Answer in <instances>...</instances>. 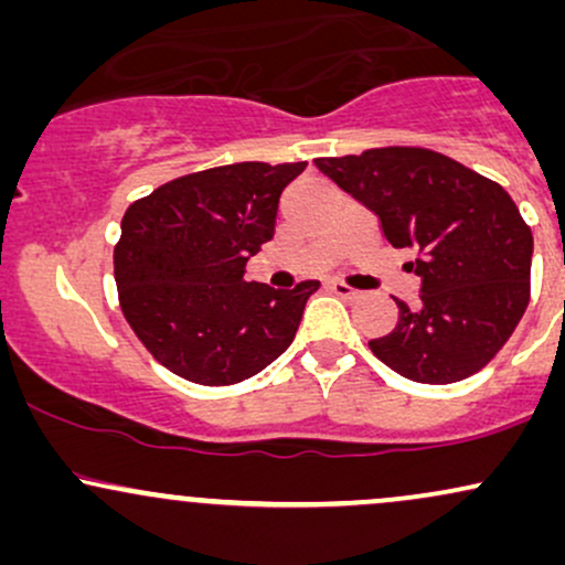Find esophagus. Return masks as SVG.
I'll return each instance as SVG.
<instances>
[{"instance_id": "obj_1", "label": "esophagus", "mask_w": 565, "mask_h": 565, "mask_svg": "<svg viewBox=\"0 0 565 565\" xmlns=\"http://www.w3.org/2000/svg\"><path fill=\"white\" fill-rule=\"evenodd\" d=\"M329 289H332L337 297H342V300H353V297L359 295V291L350 289L348 284H342V281H329Z\"/></svg>"}]
</instances>
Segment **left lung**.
Masks as SVG:
<instances>
[{
    "label": "left lung",
    "mask_w": 565,
    "mask_h": 565,
    "mask_svg": "<svg viewBox=\"0 0 565 565\" xmlns=\"http://www.w3.org/2000/svg\"><path fill=\"white\" fill-rule=\"evenodd\" d=\"M316 170L377 215L387 244L414 252L419 305L395 300L398 323L369 342L372 353L425 385L489 364L529 305L534 238L510 193L427 148L316 159Z\"/></svg>",
    "instance_id": "1"
}]
</instances>
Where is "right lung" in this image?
<instances>
[{"label": "right lung", "mask_w": 565, "mask_h": 565, "mask_svg": "<svg viewBox=\"0 0 565 565\" xmlns=\"http://www.w3.org/2000/svg\"><path fill=\"white\" fill-rule=\"evenodd\" d=\"M302 170L305 161L212 167L125 212L114 249L121 313L178 377L233 385L291 345L319 281L295 289L246 284L244 265L274 238L278 199Z\"/></svg>", "instance_id": "obj_1"}]
</instances>
